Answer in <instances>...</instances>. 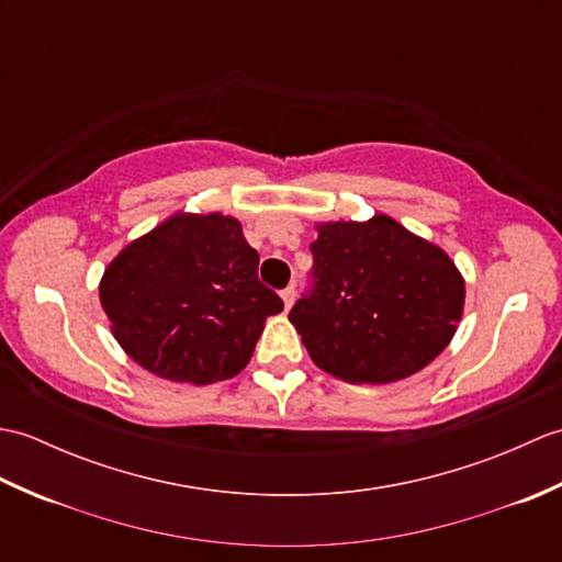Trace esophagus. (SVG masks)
I'll list each match as a JSON object with an SVG mask.
<instances>
[{
  "label": "esophagus",
  "instance_id": "34e87169",
  "mask_svg": "<svg viewBox=\"0 0 562 562\" xmlns=\"http://www.w3.org/2000/svg\"><path fill=\"white\" fill-rule=\"evenodd\" d=\"M280 296H282V302H284V308H290L294 304V288H284L280 292Z\"/></svg>",
  "mask_w": 562,
  "mask_h": 562
}]
</instances>
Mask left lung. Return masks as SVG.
Returning <instances> with one entry per match:
<instances>
[{
  "label": "left lung",
  "instance_id": "8db88e82",
  "mask_svg": "<svg viewBox=\"0 0 562 562\" xmlns=\"http://www.w3.org/2000/svg\"><path fill=\"white\" fill-rule=\"evenodd\" d=\"M312 288L290 321L318 369L350 384H391L447 348L463 278L439 246L386 214L318 224Z\"/></svg>",
  "mask_w": 562,
  "mask_h": 562
}]
</instances>
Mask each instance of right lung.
<instances>
[{
  "label": "right lung",
  "mask_w": 562,
  "mask_h": 562,
  "mask_svg": "<svg viewBox=\"0 0 562 562\" xmlns=\"http://www.w3.org/2000/svg\"><path fill=\"white\" fill-rule=\"evenodd\" d=\"M258 250L220 212L183 214L127 244L103 272L101 306L147 372L214 384L248 364L282 300L258 280Z\"/></svg>",
  "instance_id": "obj_1"
}]
</instances>
